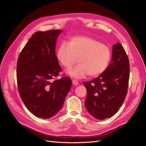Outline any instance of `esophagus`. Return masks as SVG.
I'll list each match as a JSON object with an SVG mask.
<instances>
[{
    "instance_id": "34e87169",
    "label": "esophagus",
    "mask_w": 146,
    "mask_h": 146,
    "mask_svg": "<svg viewBox=\"0 0 146 146\" xmlns=\"http://www.w3.org/2000/svg\"><path fill=\"white\" fill-rule=\"evenodd\" d=\"M72 83L73 85H78V82L76 80H72Z\"/></svg>"
}]
</instances>
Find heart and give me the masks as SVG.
I'll return each instance as SVG.
<instances>
[{
	"label": "heart",
	"mask_w": 146,
	"mask_h": 146,
	"mask_svg": "<svg viewBox=\"0 0 146 146\" xmlns=\"http://www.w3.org/2000/svg\"><path fill=\"white\" fill-rule=\"evenodd\" d=\"M59 63L65 68H70L78 58L79 64L66 71L67 75L81 79L89 75L98 76L104 72L109 63L111 51L107 45L95 38L86 36H75L68 44L61 42L56 52Z\"/></svg>",
	"instance_id": "1"
}]
</instances>
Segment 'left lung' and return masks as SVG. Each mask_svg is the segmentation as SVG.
Instances as JSON below:
<instances>
[{
    "label": "left lung",
    "instance_id": "obj_1",
    "mask_svg": "<svg viewBox=\"0 0 146 146\" xmlns=\"http://www.w3.org/2000/svg\"><path fill=\"white\" fill-rule=\"evenodd\" d=\"M130 65L126 52L120 43L112 46L109 65L100 76L83 83L87 91L86 110L98 120L115 114L124 101L129 79Z\"/></svg>",
    "mask_w": 146,
    "mask_h": 146
}]
</instances>
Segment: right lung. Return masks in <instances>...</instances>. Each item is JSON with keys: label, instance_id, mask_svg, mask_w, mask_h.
I'll list each match as a JSON object with an SVG mask.
<instances>
[{"label": "right lung", "instance_id": "1", "mask_svg": "<svg viewBox=\"0 0 146 146\" xmlns=\"http://www.w3.org/2000/svg\"><path fill=\"white\" fill-rule=\"evenodd\" d=\"M63 31L35 33L18 58L17 81L21 98L34 115L49 119L63 107L71 87L68 76L52 82L61 68L56 56L58 37Z\"/></svg>", "mask_w": 146, "mask_h": 146}]
</instances>
